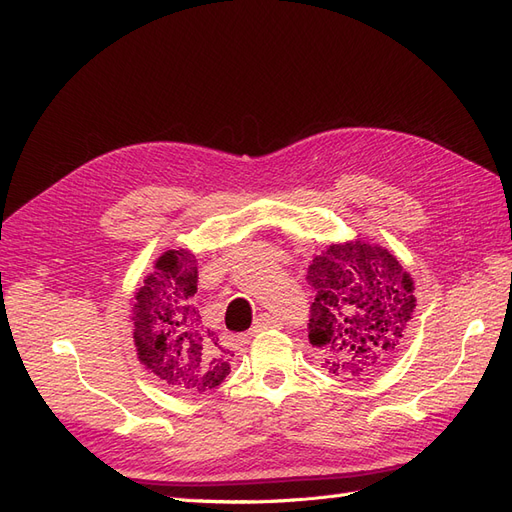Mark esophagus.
<instances>
[{
	"instance_id": "34e87169",
	"label": "esophagus",
	"mask_w": 512,
	"mask_h": 512,
	"mask_svg": "<svg viewBox=\"0 0 512 512\" xmlns=\"http://www.w3.org/2000/svg\"><path fill=\"white\" fill-rule=\"evenodd\" d=\"M275 327H280V320H277V318L271 316V314H260V316L256 318V322H254L252 333H262V331L275 329Z\"/></svg>"
}]
</instances>
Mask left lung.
<instances>
[{
    "label": "left lung",
    "mask_w": 512,
    "mask_h": 512,
    "mask_svg": "<svg viewBox=\"0 0 512 512\" xmlns=\"http://www.w3.org/2000/svg\"><path fill=\"white\" fill-rule=\"evenodd\" d=\"M307 282L316 290L309 344L324 369L352 380L395 359L416 297L410 273L389 250L359 239L333 243L309 265Z\"/></svg>",
    "instance_id": "left-lung-1"
}]
</instances>
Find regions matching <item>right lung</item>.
<instances>
[{
	"label": "right lung",
	"instance_id": "obj_1",
	"mask_svg": "<svg viewBox=\"0 0 512 512\" xmlns=\"http://www.w3.org/2000/svg\"><path fill=\"white\" fill-rule=\"evenodd\" d=\"M196 258L168 250L145 277L132 303L138 361L170 389L209 391L228 376V352L200 320Z\"/></svg>",
	"mask_w": 512,
	"mask_h": 512
}]
</instances>
